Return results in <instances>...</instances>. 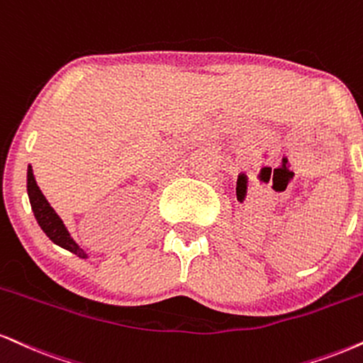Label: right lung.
<instances>
[{
  "mask_svg": "<svg viewBox=\"0 0 363 363\" xmlns=\"http://www.w3.org/2000/svg\"><path fill=\"white\" fill-rule=\"evenodd\" d=\"M27 191H28L30 204H32V211L35 218H37L40 228L43 230V233H45L47 237L55 243V245L72 252L74 255L81 257V259H86L87 253L82 250L76 242H74L71 233H69L67 228H65L64 221L60 220L59 215L54 211V208L49 204V201L45 199V196L42 194L40 187L37 186L32 165H28V172H27Z\"/></svg>",
  "mask_w": 363,
  "mask_h": 363,
  "instance_id": "1",
  "label": "right lung"
}]
</instances>
